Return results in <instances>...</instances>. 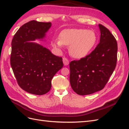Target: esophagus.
<instances>
[{
    "instance_id": "obj_1",
    "label": "esophagus",
    "mask_w": 129,
    "mask_h": 129,
    "mask_svg": "<svg viewBox=\"0 0 129 129\" xmlns=\"http://www.w3.org/2000/svg\"><path fill=\"white\" fill-rule=\"evenodd\" d=\"M63 62L64 66H67L69 64V61L67 58L66 57L63 58Z\"/></svg>"
}]
</instances>
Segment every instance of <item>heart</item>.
<instances>
[{"label":"heart","mask_w":129,"mask_h":129,"mask_svg":"<svg viewBox=\"0 0 129 129\" xmlns=\"http://www.w3.org/2000/svg\"><path fill=\"white\" fill-rule=\"evenodd\" d=\"M58 38L59 40L52 41L53 47L60 49L63 45L69 46L70 54L79 59L87 56L97 42V36L93 30L82 28L63 30Z\"/></svg>","instance_id":"1"}]
</instances>
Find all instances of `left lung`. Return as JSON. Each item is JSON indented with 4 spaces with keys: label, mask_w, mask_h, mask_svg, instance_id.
I'll return each instance as SVG.
<instances>
[{
    "label": "left lung",
    "mask_w": 129,
    "mask_h": 129,
    "mask_svg": "<svg viewBox=\"0 0 129 129\" xmlns=\"http://www.w3.org/2000/svg\"><path fill=\"white\" fill-rule=\"evenodd\" d=\"M101 36L95 49L80 60L70 62V83L80 95H90L103 89L117 63V43L108 29L99 24Z\"/></svg>",
    "instance_id": "obj_1"
}]
</instances>
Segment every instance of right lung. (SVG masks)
I'll return each instance as SVG.
<instances>
[{
	"label": "right lung",
	"instance_id": "right-lung-1",
	"mask_svg": "<svg viewBox=\"0 0 129 129\" xmlns=\"http://www.w3.org/2000/svg\"><path fill=\"white\" fill-rule=\"evenodd\" d=\"M51 22L32 20L23 25L12 41L10 62L18 84L32 94L48 92L55 74L63 66L62 58L33 41L42 39Z\"/></svg>",
	"mask_w": 129,
	"mask_h": 129
}]
</instances>
